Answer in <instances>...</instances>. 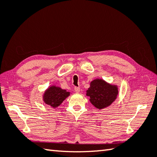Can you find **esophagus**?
<instances>
[{
  "mask_svg": "<svg viewBox=\"0 0 157 157\" xmlns=\"http://www.w3.org/2000/svg\"><path fill=\"white\" fill-rule=\"evenodd\" d=\"M74 90H75V93H79V92L80 91V88H79V87H75Z\"/></svg>",
  "mask_w": 157,
  "mask_h": 157,
  "instance_id": "esophagus-1",
  "label": "esophagus"
}]
</instances>
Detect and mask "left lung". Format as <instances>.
<instances>
[{"instance_id": "8db88e82", "label": "left lung", "mask_w": 157, "mask_h": 157, "mask_svg": "<svg viewBox=\"0 0 157 157\" xmlns=\"http://www.w3.org/2000/svg\"><path fill=\"white\" fill-rule=\"evenodd\" d=\"M118 94L117 86L112 85L102 79H96L90 82L86 95L97 109H103L114 101Z\"/></svg>"}]
</instances>
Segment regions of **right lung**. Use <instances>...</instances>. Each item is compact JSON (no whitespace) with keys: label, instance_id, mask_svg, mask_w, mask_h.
I'll list each match as a JSON object with an SVG mask.
<instances>
[{"label":"right lung","instance_id":"obj_1","mask_svg":"<svg viewBox=\"0 0 157 157\" xmlns=\"http://www.w3.org/2000/svg\"><path fill=\"white\" fill-rule=\"evenodd\" d=\"M70 95L69 92L56 86H52L45 91L43 96L44 103L53 108L59 106L63 101Z\"/></svg>","mask_w":157,"mask_h":157}]
</instances>
